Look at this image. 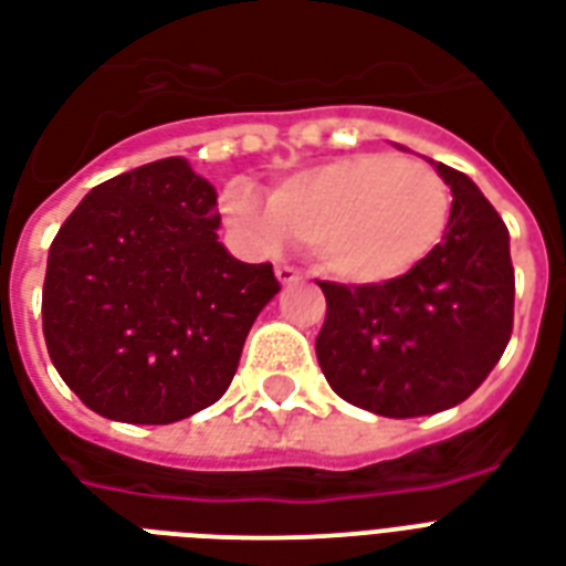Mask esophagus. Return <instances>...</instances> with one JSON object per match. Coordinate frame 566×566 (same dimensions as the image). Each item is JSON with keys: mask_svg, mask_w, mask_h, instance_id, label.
<instances>
[{"mask_svg": "<svg viewBox=\"0 0 566 566\" xmlns=\"http://www.w3.org/2000/svg\"><path fill=\"white\" fill-rule=\"evenodd\" d=\"M274 274H277V280L283 283V286H292V283H297V280H301V271H297L295 265H277V269H274Z\"/></svg>", "mask_w": 566, "mask_h": 566, "instance_id": "obj_1", "label": "esophagus"}]
</instances>
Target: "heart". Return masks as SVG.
Here are the masks:
<instances>
[{
  "mask_svg": "<svg viewBox=\"0 0 566 566\" xmlns=\"http://www.w3.org/2000/svg\"><path fill=\"white\" fill-rule=\"evenodd\" d=\"M221 209L256 248L289 233L313 244L322 269L345 283H387L416 269L446 233L449 186L431 165L392 153H354L280 179L269 200L233 182Z\"/></svg>",
  "mask_w": 566,
  "mask_h": 566,
  "instance_id": "b5f03b06",
  "label": "heart"
}]
</instances>
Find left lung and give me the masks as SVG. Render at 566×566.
<instances>
[{"instance_id": "obj_1", "label": "left lung", "mask_w": 566, "mask_h": 566, "mask_svg": "<svg viewBox=\"0 0 566 566\" xmlns=\"http://www.w3.org/2000/svg\"><path fill=\"white\" fill-rule=\"evenodd\" d=\"M451 188L442 242L387 283H318L327 297L315 354L333 392L389 419L461 405L505 354L514 327L507 227L467 174L433 161Z\"/></svg>"}]
</instances>
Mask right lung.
<instances>
[{
	"label": "right lung",
	"mask_w": 566,
	"mask_h": 566,
	"mask_svg": "<svg viewBox=\"0 0 566 566\" xmlns=\"http://www.w3.org/2000/svg\"><path fill=\"white\" fill-rule=\"evenodd\" d=\"M218 191L182 156L105 179L61 223L43 280L52 366L94 413L170 424L227 392L280 292L218 242Z\"/></svg>",
	"instance_id": "obj_1"
}]
</instances>
